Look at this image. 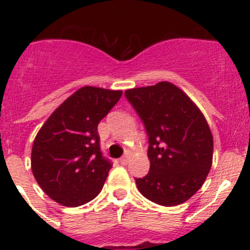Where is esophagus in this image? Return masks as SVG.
Returning a JSON list of instances; mask_svg holds the SVG:
<instances>
[{
    "instance_id": "34e87169",
    "label": "esophagus",
    "mask_w": 250,
    "mask_h": 250,
    "mask_svg": "<svg viewBox=\"0 0 250 250\" xmlns=\"http://www.w3.org/2000/svg\"><path fill=\"white\" fill-rule=\"evenodd\" d=\"M129 159H130V152L127 151L126 154H125V155H124L123 158L120 159V163H121V164H127V161H129Z\"/></svg>"
}]
</instances>
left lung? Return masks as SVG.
Listing matches in <instances>:
<instances>
[{
	"instance_id": "1",
	"label": "left lung",
	"mask_w": 250,
	"mask_h": 250,
	"mask_svg": "<svg viewBox=\"0 0 250 250\" xmlns=\"http://www.w3.org/2000/svg\"><path fill=\"white\" fill-rule=\"evenodd\" d=\"M149 136L150 170L139 191L164 207L183 204L204 184L213 163V135L200 109L174 83L125 91Z\"/></svg>"
}]
</instances>
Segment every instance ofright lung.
<instances>
[{"instance_id": "obj_1", "label": "right lung", "mask_w": 250, "mask_h": 250, "mask_svg": "<svg viewBox=\"0 0 250 250\" xmlns=\"http://www.w3.org/2000/svg\"><path fill=\"white\" fill-rule=\"evenodd\" d=\"M121 90L83 86L50 115L35 138L31 169L43 191L63 207L98 196L112 164L100 150L98 125Z\"/></svg>"}]
</instances>
